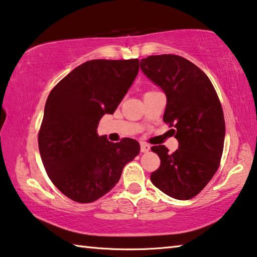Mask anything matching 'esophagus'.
Wrapping results in <instances>:
<instances>
[{
	"label": "esophagus",
	"instance_id": "1",
	"mask_svg": "<svg viewBox=\"0 0 257 257\" xmlns=\"http://www.w3.org/2000/svg\"><path fill=\"white\" fill-rule=\"evenodd\" d=\"M150 150H151V146L149 144H146V143H141V152L146 153V152H149Z\"/></svg>",
	"mask_w": 257,
	"mask_h": 257
}]
</instances>
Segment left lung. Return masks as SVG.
Wrapping results in <instances>:
<instances>
[{"label":"left lung","mask_w":257,"mask_h":257,"mask_svg":"<svg viewBox=\"0 0 257 257\" xmlns=\"http://www.w3.org/2000/svg\"><path fill=\"white\" fill-rule=\"evenodd\" d=\"M141 69L167 95L163 121L179 142L173 153L153 146L161 164L151 181L168 196L190 199L215 175L222 158L225 124L222 106L211 80L201 69L175 54L151 55Z\"/></svg>","instance_id":"obj_1"}]
</instances>
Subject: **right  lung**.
Returning <instances> with one entry per match:
<instances>
[{
  "instance_id": "right-lung-1",
  "label": "right lung",
  "mask_w": 257,
  "mask_h": 257,
  "mask_svg": "<svg viewBox=\"0 0 257 257\" xmlns=\"http://www.w3.org/2000/svg\"><path fill=\"white\" fill-rule=\"evenodd\" d=\"M139 70V60H90L51 90L38 132L47 176L61 193L92 203L114 187L124 165L139 153V143L99 137L102 116L112 114Z\"/></svg>"
}]
</instances>
